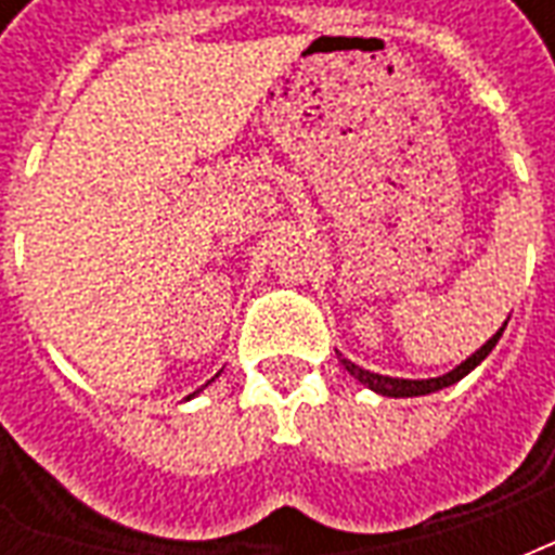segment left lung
<instances>
[{
  "instance_id": "left-lung-1",
  "label": "left lung",
  "mask_w": 555,
  "mask_h": 555,
  "mask_svg": "<svg viewBox=\"0 0 555 555\" xmlns=\"http://www.w3.org/2000/svg\"><path fill=\"white\" fill-rule=\"evenodd\" d=\"M508 324V321H505ZM505 324L493 333V336L481 345V348L476 350V353H469L461 365H454L452 372L440 374V377H425V380H408V377H389V374H374L369 372V369H362V365H357V362H350L348 357H341L338 353V362L345 365V372H350L357 380H360L362 386H369L372 392H377V396H386V398H416V396H430V392H437V389H446V386L457 384V380H464L466 374L473 372L476 365H481V360L488 357L490 350L496 348V341H500L502 330H505Z\"/></svg>"
}]
</instances>
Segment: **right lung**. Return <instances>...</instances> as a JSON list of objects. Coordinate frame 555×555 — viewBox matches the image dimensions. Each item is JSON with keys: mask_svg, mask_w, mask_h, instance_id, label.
Segmentation results:
<instances>
[{"mask_svg": "<svg viewBox=\"0 0 555 555\" xmlns=\"http://www.w3.org/2000/svg\"><path fill=\"white\" fill-rule=\"evenodd\" d=\"M217 377H219V374H217ZM202 389H205V386H202ZM202 389H195L193 396H186V401H190V398H195V396H198V392H202Z\"/></svg>", "mask_w": 555, "mask_h": 555, "instance_id": "obj_1", "label": "right lung"}]
</instances>
